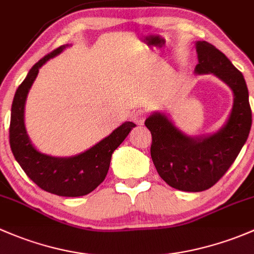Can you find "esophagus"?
<instances>
[{"mask_svg": "<svg viewBox=\"0 0 254 254\" xmlns=\"http://www.w3.org/2000/svg\"><path fill=\"white\" fill-rule=\"evenodd\" d=\"M146 115H148V112H146L145 110L139 109L134 112V115H133V120H134V122L137 125H143L146 119Z\"/></svg>", "mask_w": 254, "mask_h": 254, "instance_id": "esophagus-1", "label": "esophagus"}]
</instances>
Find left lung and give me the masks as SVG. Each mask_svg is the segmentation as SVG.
Listing matches in <instances>:
<instances>
[{
	"mask_svg": "<svg viewBox=\"0 0 254 254\" xmlns=\"http://www.w3.org/2000/svg\"><path fill=\"white\" fill-rule=\"evenodd\" d=\"M195 49V73H213L234 93V105L226 125L208 137L192 138L160 112L145 120L153 138L150 154L156 171L167 185L186 192H202L215 185L236 160L252 126L244 74L211 44L197 41Z\"/></svg>",
	"mask_w": 254,
	"mask_h": 254,
	"instance_id": "obj_1",
	"label": "left lung"
}]
</instances>
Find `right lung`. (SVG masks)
<instances>
[{
	"mask_svg": "<svg viewBox=\"0 0 254 254\" xmlns=\"http://www.w3.org/2000/svg\"><path fill=\"white\" fill-rule=\"evenodd\" d=\"M68 45L60 46L36 62L14 94L10 110L9 144L15 160L41 190L62 197H80L93 192L108 175L112 153L135 125L125 122L111 134L84 153L70 158H55L36 150L24 126V106L39 68Z\"/></svg>",
	"mask_w": 254,
	"mask_h": 254,
	"instance_id": "add662e5",
	"label": "right lung"
}]
</instances>
